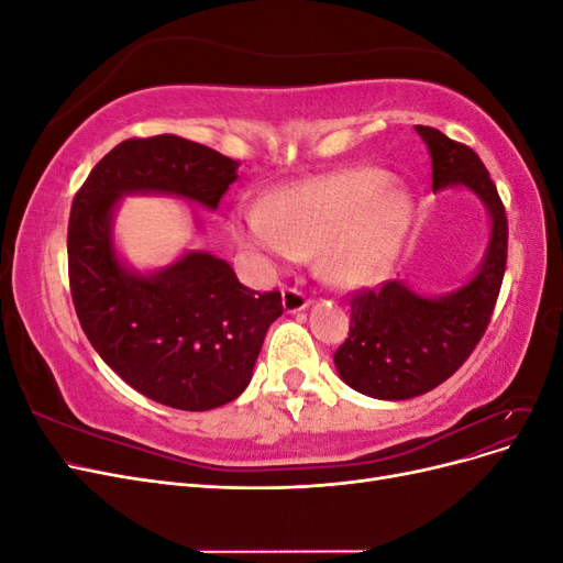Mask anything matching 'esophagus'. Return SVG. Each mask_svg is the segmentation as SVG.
<instances>
[{"label":"esophagus","mask_w":563,"mask_h":563,"mask_svg":"<svg viewBox=\"0 0 563 563\" xmlns=\"http://www.w3.org/2000/svg\"><path fill=\"white\" fill-rule=\"evenodd\" d=\"M282 305H284V310H286L288 314H296V312L308 308L310 298L305 296L302 291H298V288H286L284 296H282Z\"/></svg>","instance_id":"34e87169"}]
</instances>
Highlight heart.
Segmentation results:
<instances>
[{"mask_svg":"<svg viewBox=\"0 0 563 563\" xmlns=\"http://www.w3.org/2000/svg\"><path fill=\"white\" fill-rule=\"evenodd\" d=\"M411 216L408 197L378 168L356 166L296 183L265 203H240L234 234L265 265L317 253L338 288L376 284L397 258Z\"/></svg>","mask_w":563,"mask_h":563,"instance_id":"heart-1","label":"heart"}]
</instances>
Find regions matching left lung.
I'll return each instance as SVG.
<instances>
[{
	"instance_id": "1",
	"label": "left lung",
	"mask_w": 563,
	"mask_h": 563,
	"mask_svg": "<svg viewBox=\"0 0 563 563\" xmlns=\"http://www.w3.org/2000/svg\"><path fill=\"white\" fill-rule=\"evenodd\" d=\"M432 159V190L463 187L488 213V244L474 275L453 291L424 296L401 279L352 298V327L333 354L345 385L401 401L451 378L479 343L496 308L507 261V218L476 152L432 126H416Z\"/></svg>"
}]
</instances>
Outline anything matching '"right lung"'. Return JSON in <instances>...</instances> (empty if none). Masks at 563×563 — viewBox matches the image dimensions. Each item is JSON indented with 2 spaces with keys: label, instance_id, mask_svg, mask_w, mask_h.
Instances as JSON below:
<instances>
[{
  "label": "right lung",
  "instance_id": "obj_1",
  "mask_svg": "<svg viewBox=\"0 0 563 563\" xmlns=\"http://www.w3.org/2000/svg\"><path fill=\"white\" fill-rule=\"evenodd\" d=\"M236 168L240 162L180 135L131 139L96 164L73 201L67 267L84 333L126 385L180 411H211L242 395L269 323L284 312L282 296L251 291L209 251L135 269L117 251L114 216L129 195L216 211Z\"/></svg>",
  "mask_w": 563,
  "mask_h": 563
}]
</instances>
